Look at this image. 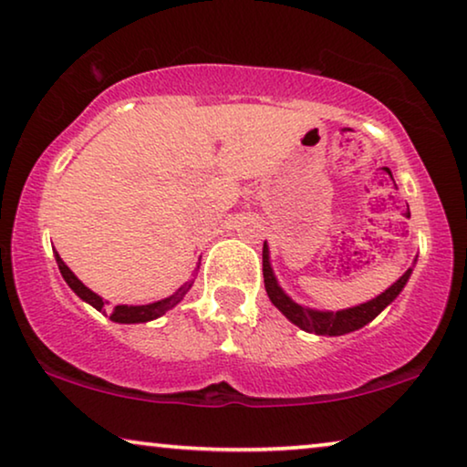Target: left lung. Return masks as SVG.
Here are the masks:
<instances>
[{"label": "left lung", "mask_w": 467, "mask_h": 467, "mask_svg": "<svg viewBox=\"0 0 467 467\" xmlns=\"http://www.w3.org/2000/svg\"><path fill=\"white\" fill-rule=\"evenodd\" d=\"M415 265H417V258L412 262L409 271H406L396 284H391L385 292H380L379 296H374L372 300L362 302V305H356V306L338 308V311H319V308L305 306L287 296L284 287L279 285L277 277H275V271L271 265V252H268L266 241H265V249H262V275H265V287H266L268 298H271L273 305L277 306L294 326H298L300 330L305 332L317 334V337H343V334L356 332L366 324H370V321L377 317L383 308L389 306L391 302L400 296V292H402L404 285L409 284Z\"/></svg>", "instance_id": "1"}]
</instances>
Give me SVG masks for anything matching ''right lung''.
I'll return each mask as SVG.
<instances>
[{
	"label": "right lung",
	"mask_w": 467,
	"mask_h": 467,
	"mask_svg": "<svg viewBox=\"0 0 467 467\" xmlns=\"http://www.w3.org/2000/svg\"><path fill=\"white\" fill-rule=\"evenodd\" d=\"M52 252H55V260L58 265V271H61V275H63L65 284H67L71 290L76 292V296L82 298L84 302H87V305L95 306L99 313H108L105 305H109V302L103 300L99 294H95L93 290H88V287L84 285L74 273H71V268L65 265L57 249H52ZM196 271H199V266L194 268L192 279H188L186 284H183L180 290H175L173 294H171V296L162 298V300H156V302H148V305H118V306H114V311L109 313V319L116 321V324H146V321L162 317V315L171 311V308L180 305L183 296H186V294L190 292V287H192L194 279H196Z\"/></svg>",
	"instance_id": "obj_1"
}]
</instances>
